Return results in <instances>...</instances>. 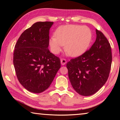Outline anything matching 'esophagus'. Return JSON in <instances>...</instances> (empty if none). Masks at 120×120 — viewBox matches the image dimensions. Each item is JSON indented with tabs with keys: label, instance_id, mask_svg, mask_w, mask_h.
Masks as SVG:
<instances>
[{
	"label": "esophagus",
	"instance_id": "esophagus-1",
	"mask_svg": "<svg viewBox=\"0 0 120 120\" xmlns=\"http://www.w3.org/2000/svg\"><path fill=\"white\" fill-rule=\"evenodd\" d=\"M60 61H61V64L62 65H64L67 63V61L65 59H61L60 60Z\"/></svg>",
	"mask_w": 120,
	"mask_h": 120
}]
</instances>
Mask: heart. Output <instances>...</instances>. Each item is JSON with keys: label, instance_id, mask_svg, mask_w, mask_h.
<instances>
[{"label": "heart", "instance_id": "1", "mask_svg": "<svg viewBox=\"0 0 120 120\" xmlns=\"http://www.w3.org/2000/svg\"><path fill=\"white\" fill-rule=\"evenodd\" d=\"M92 40V32L89 27L77 25L62 26L49 40L51 50L58 54L65 44V51L73 57L79 56L86 51Z\"/></svg>", "mask_w": 120, "mask_h": 120}]
</instances>
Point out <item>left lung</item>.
Masks as SVG:
<instances>
[{"label":"left lung","instance_id":"obj_1","mask_svg":"<svg viewBox=\"0 0 120 120\" xmlns=\"http://www.w3.org/2000/svg\"><path fill=\"white\" fill-rule=\"evenodd\" d=\"M96 41L82 55L67 64L68 76L75 91L90 96L103 87L108 79L112 56L110 44L102 32L96 30Z\"/></svg>","mask_w":120,"mask_h":120}]
</instances>
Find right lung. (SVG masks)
Instances as JSON below:
<instances>
[{
	"instance_id": "right-lung-1",
	"label": "right lung",
	"mask_w": 120,
	"mask_h": 120,
	"mask_svg": "<svg viewBox=\"0 0 120 120\" xmlns=\"http://www.w3.org/2000/svg\"><path fill=\"white\" fill-rule=\"evenodd\" d=\"M53 22H38L22 33L15 46L13 64L19 82L30 92L48 89L61 67L50 52L49 30Z\"/></svg>"
}]
</instances>
